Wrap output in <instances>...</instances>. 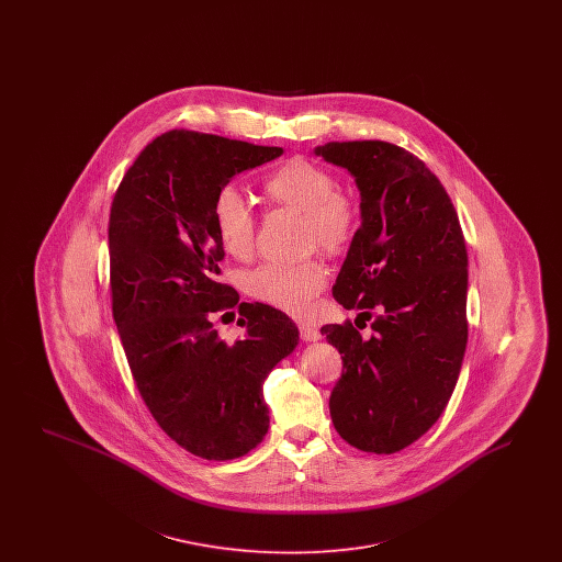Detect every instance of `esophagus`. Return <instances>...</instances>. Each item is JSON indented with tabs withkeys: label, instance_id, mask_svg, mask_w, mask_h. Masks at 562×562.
I'll return each mask as SVG.
<instances>
[{
	"label": "esophagus",
	"instance_id": "obj_1",
	"mask_svg": "<svg viewBox=\"0 0 562 562\" xmlns=\"http://www.w3.org/2000/svg\"><path fill=\"white\" fill-rule=\"evenodd\" d=\"M299 335H301V339L303 341H307V344H312V341H321V330L316 328V326H312V324H299Z\"/></svg>",
	"mask_w": 562,
	"mask_h": 562
}]
</instances>
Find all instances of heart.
Returning a JSON list of instances; mask_svg holds the SVG:
<instances>
[{"instance_id": "1", "label": "heart", "mask_w": 562, "mask_h": 562, "mask_svg": "<svg viewBox=\"0 0 562 562\" xmlns=\"http://www.w3.org/2000/svg\"><path fill=\"white\" fill-rule=\"evenodd\" d=\"M337 179L318 164L293 158L278 166L263 181L271 202L303 214V240L321 246L326 255H341L358 227L351 200L337 193ZM214 232L234 259H248L255 248L257 218L236 188H223L213 204ZM326 284V269L318 259L296 263H268L244 278L246 293L286 314L301 316Z\"/></svg>"}]
</instances>
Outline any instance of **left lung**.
I'll list each match as a JSON object with an SVG mask.
<instances>
[{"label":"left lung","mask_w":562,"mask_h":562,"mask_svg":"<svg viewBox=\"0 0 562 562\" xmlns=\"http://www.w3.org/2000/svg\"><path fill=\"white\" fill-rule=\"evenodd\" d=\"M322 160L346 168L360 191V227L333 286L371 321L322 335L344 353L330 394L339 436L367 453L413 445L442 415L468 344V252L449 193L428 166L383 140L326 143Z\"/></svg>","instance_id":"obj_1"}]
</instances>
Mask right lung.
Instances as JSON below:
<instances>
[{
	"label": "right lung",
	"mask_w": 562,
	"mask_h": 562,
	"mask_svg": "<svg viewBox=\"0 0 562 562\" xmlns=\"http://www.w3.org/2000/svg\"><path fill=\"white\" fill-rule=\"evenodd\" d=\"M284 154L216 134L170 131L122 179L109 216L113 321L136 387L177 445L209 461L250 453L268 434L263 381L299 328L266 303H240L247 333L225 345L212 316L238 304L218 282L216 193Z\"/></svg>",
	"instance_id": "1"
}]
</instances>
